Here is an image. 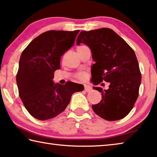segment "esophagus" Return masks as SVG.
Masks as SVG:
<instances>
[{
    "label": "esophagus",
    "mask_w": 157,
    "mask_h": 157,
    "mask_svg": "<svg viewBox=\"0 0 157 157\" xmlns=\"http://www.w3.org/2000/svg\"><path fill=\"white\" fill-rule=\"evenodd\" d=\"M84 90H85V91H86V92H90L92 90V88L90 86L85 85L84 86Z\"/></svg>",
    "instance_id": "obj_1"
}]
</instances>
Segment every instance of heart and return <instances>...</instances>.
I'll use <instances>...</instances> for the list:
<instances>
[{
    "instance_id": "heart-1",
    "label": "heart",
    "mask_w": 157,
    "mask_h": 157,
    "mask_svg": "<svg viewBox=\"0 0 157 157\" xmlns=\"http://www.w3.org/2000/svg\"><path fill=\"white\" fill-rule=\"evenodd\" d=\"M79 47H81V46H79ZM76 77H77V78L79 79V80L84 81V80H85L86 78V73H79L78 74H77Z\"/></svg>"
}]
</instances>
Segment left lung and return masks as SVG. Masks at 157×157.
Listing matches in <instances>:
<instances>
[{
    "label": "left lung",
    "mask_w": 157,
    "mask_h": 157,
    "mask_svg": "<svg viewBox=\"0 0 157 157\" xmlns=\"http://www.w3.org/2000/svg\"><path fill=\"white\" fill-rule=\"evenodd\" d=\"M80 43L89 47L96 62L91 68L92 82L95 85L103 81L110 84L108 89L93 87L102 94L100 103L92 105L94 112L108 121L124 118L133 108L141 83L133 49L108 28L82 31L77 38V44Z\"/></svg>",
    "instance_id": "obj_1"
}]
</instances>
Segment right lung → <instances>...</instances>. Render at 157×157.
Here are the masks:
<instances>
[{
    "label": "right lung",
    "instance_id": "right-lung-1",
    "mask_svg": "<svg viewBox=\"0 0 157 157\" xmlns=\"http://www.w3.org/2000/svg\"><path fill=\"white\" fill-rule=\"evenodd\" d=\"M79 30L46 31L33 39L22 52L16 80L19 95L31 116L39 120L55 117L65 110L73 94L83 85L68 81L54 84L61 57L73 47Z\"/></svg>",
    "mask_w": 157,
    "mask_h": 157
}]
</instances>
